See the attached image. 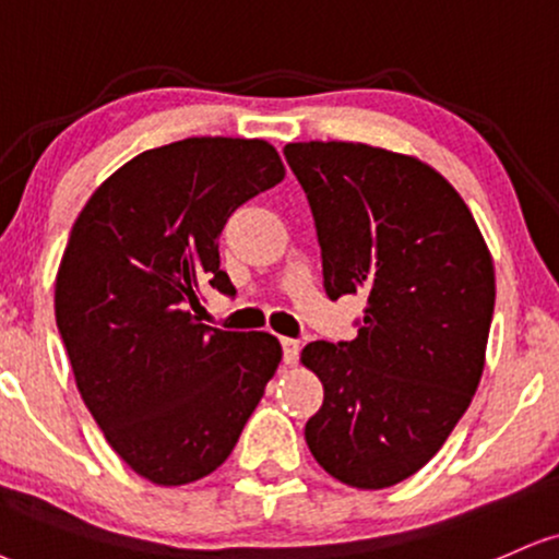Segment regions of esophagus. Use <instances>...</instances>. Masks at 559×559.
Here are the masks:
<instances>
[{"label": "esophagus", "instance_id": "1", "mask_svg": "<svg viewBox=\"0 0 559 559\" xmlns=\"http://www.w3.org/2000/svg\"><path fill=\"white\" fill-rule=\"evenodd\" d=\"M298 355H300L298 340H290V336H282V360H285V365L298 362Z\"/></svg>", "mask_w": 559, "mask_h": 559}]
</instances>
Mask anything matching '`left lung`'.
Returning <instances> with one entry per match:
<instances>
[{
	"label": "left lung",
	"instance_id": "1",
	"mask_svg": "<svg viewBox=\"0 0 559 559\" xmlns=\"http://www.w3.org/2000/svg\"><path fill=\"white\" fill-rule=\"evenodd\" d=\"M332 300H368L353 342H311L323 383L306 423L313 459L344 485L383 490L440 451L477 391L495 311L490 248L436 168L362 142H293Z\"/></svg>",
	"mask_w": 559,
	"mask_h": 559
}]
</instances>
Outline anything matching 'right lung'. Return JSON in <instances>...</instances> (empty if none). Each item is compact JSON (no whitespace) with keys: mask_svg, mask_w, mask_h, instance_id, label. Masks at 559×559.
I'll list each match as a JSON object with an SVG mask.
<instances>
[{"mask_svg":"<svg viewBox=\"0 0 559 559\" xmlns=\"http://www.w3.org/2000/svg\"><path fill=\"white\" fill-rule=\"evenodd\" d=\"M282 178L264 140L189 136L121 165L74 219L53 293L59 334L108 445L153 485L215 472L282 360L277 336L191 313L204 285L236 293L219 233Z\"/></svg>","mask_w":559,"mask_h":559,"instance_id":"right-lung-1","label":"right lung"}]
</instances>
